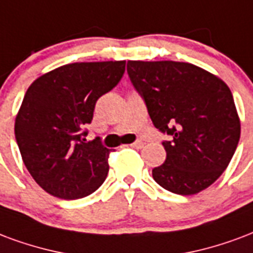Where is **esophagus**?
I'll list each match as a JSON object with an SVG mask.
<instances>
[{
	"instance_id": "1",
	"label": "esophagus",
	"mask_w": 253,
	"mask_h": 253,
	"mask_svg": "<svg viewBox=\"0 0 253 253\" xmlns=\"http://www.w3.org/2000/svg\"><path fill=\"white\" fill-rule=\"evenodd\" d=\"M143 145H145V143H143V142L142 141H136V142H134V143H131V147H134V149H142V147H143Z\"/></svg>"
}]
</instances>
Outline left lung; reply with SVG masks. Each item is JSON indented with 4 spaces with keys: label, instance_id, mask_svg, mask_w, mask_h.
Listing matches in <instances>:
<instances>
[{
    "label": "left lung",
    "instance_id": "obj_1",
    "mask_svg": "<svg viewBox=\"0 0 253 253\" xmlns=\"http://www.w3.org/2000/svg\"><path fill=\"white\" fill-rule=\"evenodd\" d=\"M127 74L153 125L171 135L166 161L153 178L171 193L190 196L216 181L240 139V119L229 87L216 75L181 61H127Z\"/></svg>",
    "mask_w": 253,
    "mask_h": 253
}]
</instances>
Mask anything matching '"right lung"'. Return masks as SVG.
<instances>
[{
  "instance_id": "1",
  "label": "right lung",
  "mask_w": 253,
  "mask_h": 253,
  "mask_svg": "<svg viewBox=\"0 0 253 253\" xmlns=\"http://www.w3.org/2000/svg\"><path fill=\"white\" fill-rule=\"evenodd\" d=\"M126 61L61 65L28 88L14 123L22 161L46 193L76 200L93 193L108 173L110 149L84 142L95 104L125 74Z\"/></svg>"
}]
</instances>
